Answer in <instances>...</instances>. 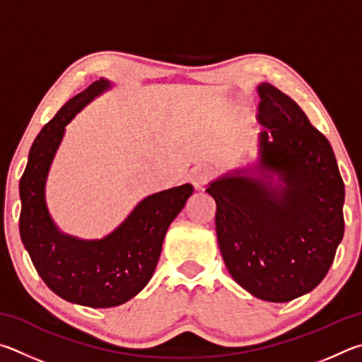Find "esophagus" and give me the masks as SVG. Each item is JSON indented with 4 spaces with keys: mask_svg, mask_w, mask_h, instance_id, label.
<instances>
[{
    "mask_svg": "<svg viewBox=\"0 0 362 362\" xmlns=\"http://www.w3.org/2000/svg\"><path fill=\"white\" fill-rule=\"evenodd\" d=\"M210 180H211V171L206 167L195 168L191 175V182L195 189H202Z\"/></svg>",
    "mask_w": 362,
    "mask_h": 362,
    "instance_id": "obj_1",
    "label": "esophagus"
}]
</instances>
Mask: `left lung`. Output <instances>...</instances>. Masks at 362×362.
Returning a JSON list of instances; mask_svg holds the SVG:
<instances>
[{
    "label": "left lung",
    "mask_w": 362,
    "mask_h": 362,
    "mask_svg": "<svg viewBox=\"0 0 362 362\" xmlns=\"http://www.w3.org/2000/svg\"><path fill=\"white\" fill-rule=\"evenodd\" d=\"M257 92V165L218 177L206 192L233 280L257 299L289 302L331 269L345 230V186L331 143L300 106L267 82Z\"/></svg>",
    "instance_id": "left-lung-1"
}]
</instances>
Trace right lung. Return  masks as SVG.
Wrapping results in <instances>:
<instances>
[{
    "mask_svg": "<svg viewBox=\"0 0 362 362\" xmlns=\"http://www.w3.org/2000/svg\"><path fill=\"white\" fill-rule=\"evenodd\" d=\"M110 87V81H95L60 107L36 136L18 185V229L37 275L62 299L92 308L120 305L149 283L168 226L194 192L191 185H182L149 195L101 240H81L57 229L44 199L50 163L65 125Z\"/></svg>",
    "mask_w": 362,
    "mask_h": 362,
    "instance_id": "add662e5",
    "label": "right lung"
}]
</instances>
